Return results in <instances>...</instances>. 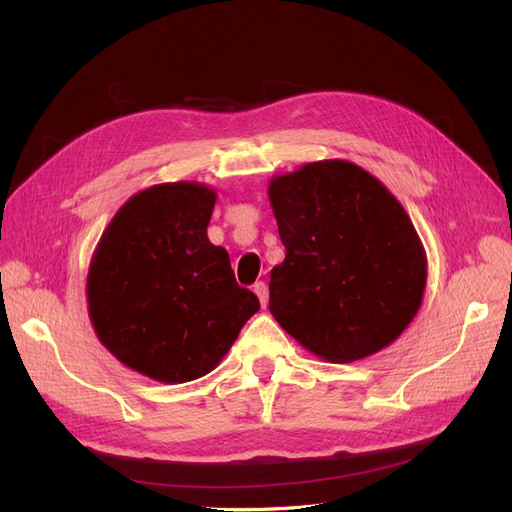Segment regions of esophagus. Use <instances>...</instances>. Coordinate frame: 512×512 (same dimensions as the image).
Wrapping results in <instances>:
<instances>
[{
    "instance_id": "1",
    "label": "esophagus",
    "mask_w": 512,
    "mask_h": 512,
    "mask_svg": "<svg viewBox=\"0 0 512 512\" xmlns=\"http://www.w3.org/2000/svg\"><path fill=\"white\" fill-rule=\"evenodd\" d=\"M254 292H256V297L260 299V305L267 307V301H269V288H267V284L265 282H256L254 284Z\"/></svg>"
}]
</instances>
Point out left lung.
Instances as JSON below:
<instances>
[{"label":"left lung","instance_id":"1","mask_svg":"<svg viewBox=\"0 0 512 512\" xmlns=\"http://www.w3.org/2000/svg\"><path fill=\"white\" fill-rule=\"evenodd\" d=\"M269 200L286 247L269 282L280 327L331 363L393 344L421 307L427 282L423 243L399 200L346 160L273 177Z\"/></svg>","mask_w":512,"mask_h":512}]
</instances>
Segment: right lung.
Returning a JSON list of instances; mask_svg holds the SVG:
<instances>
[{
    "instance_id": "obj_1",
    "label": "right lung",
    "mask_w": 512,
    "mask_h": 512,
    "mask_svg": "<svg viewBox=\"0 0 512 512\" xmlns=\"http://www.w3.org/2000/svg\"><path fill=\"white\" fill-rule=\"evenodd\" d=\"M215 192L160 183L123 205L91 258L89 318L113 356L151 380L190 382L218 367L258 297L241 288L207 226Z\"/></svg>"
}]
</instances>
